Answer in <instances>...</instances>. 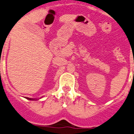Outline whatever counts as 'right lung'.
Returning a JSON list of instances; mask_svg holds the SVG:
<instances>
[{
	"label": "right lung",
	"instance_id": "right-lung-1",
	"mask_svg": "<svg viewBox=\"0 0 134 134\" xmlns=\"http://www.w3.org/2000/svg\"><path fill=\"white\" fill-rule=\"evenodd\" d=\"M26 99L28 100H35L36 99H34V98H29V97H26Z\"/></svg>",
	"mask_w": 134,
	"mask_h": 134
}]
</instances>
